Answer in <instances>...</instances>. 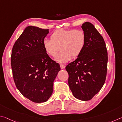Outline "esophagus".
Returning <instances> with one entry per match:
<instances>
[{"label": "esophagus", "instance_id": "34e87169", "mask_svg": "<svg viewBox=\"0 0 122 122\" xmlns=\"http://www.w3.org/2000/svg\"><path fill=\"white\" fill-rule=\"evenodd\" d=\"M60 66H61V69H65V65H64V64H61V65H60Z\"/></svg>", "mask_w": 122, "mask_h": 122}]
</instances>
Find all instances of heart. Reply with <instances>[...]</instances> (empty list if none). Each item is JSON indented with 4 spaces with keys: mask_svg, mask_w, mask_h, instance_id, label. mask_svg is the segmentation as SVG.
Instances as JSON below:
<instances>
[{
    "mask_svg": "<svg viewBox=\"0 0 122 122\" xmlns=\"http://www.w3.org/2000/svg\"><path fill=\"white\" fill-rule=\"evenodd\" d=\"M86 37L80 29H59L51 36V40H44L43 46L46 52L54 57L61 48V52L55 57V61L60 63H66L76 57L84 49Z\"/></svg>",
    "mask_w": 122,
    "mask_h": 122,
    "instance_id": "obj_1",
    "label": "heart"
}]
</instances>
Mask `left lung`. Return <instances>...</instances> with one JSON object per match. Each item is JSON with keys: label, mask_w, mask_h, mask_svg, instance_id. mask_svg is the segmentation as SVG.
Returning a JSON list of instances; mask_svg holds the SVG:
<instances>
[{"label": "left lung", "mask_w": 122, "mask_h": 122, "mask_svg": "<svg viewBox=\"0 0 122 122\" xmlns=\"http://www.w3.org/2000/svg\"><path fill=\"white\" fill-rule=\"evenodd\" d=\"M81 28L86 37L84 49L65 69L74 97L88 101L99 92L105 82L108 53L103 37L93 24L85 22Z\"/></svg>", "instance_id": "left-lung-1"}]
</instances>
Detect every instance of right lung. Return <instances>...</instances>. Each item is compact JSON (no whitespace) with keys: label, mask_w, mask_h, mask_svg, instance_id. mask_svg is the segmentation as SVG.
I'll use <instances>...</instances> for the list:
<instances>
[{"label":"right lung","mask_w":122,"mask_h":122,"mask_svg":"<svg viewBox=\"0 0 122 122\" xmlns=\"http://www.w3.org/2000/svg\"><path fill=\"white\" fill-rule=\"evenodd\" d=\"M49 32V29L28 26L12 51L11 66L17 88L25 97L36 103L48 101L61 70L59 64L49 57L43 46Z\"/></svg>","instance_id":"add662e5"}]
</instances>
